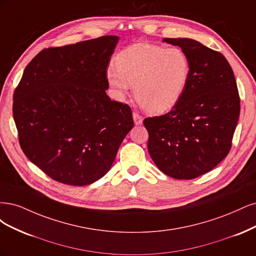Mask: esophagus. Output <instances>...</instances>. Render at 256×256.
<instances>
[{
    "mask_svg": "<svg viewBox=\"0 0 256 256\" xmlns=\"http://www.w3.org/2000/svg\"><path fill=\"white\" fill-rule=\"evenodd\" d=\"M133 119H134V122H135L136 126L142 124V121H144V118L140 116L139 114H137V112H133Z\"/></svg>",
    "mask_w": 256,
    "mask_h": 256,
    "instance_id": "34e87169",
    "label": "esophagus"
}]
</instances>
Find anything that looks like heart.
Listing matches in <instances>:
<instances>
[{
  "instance_id": "obj_1",
  "label": "heart",
  "mask_w": 256,
  "mask_h": 256,
  "mask_svg": "<svg viewBox=\"0 0 256 256\" xmlns=\"http://www.w3.org/2000/svg\"><path fill=\"white\" fill-rule=\"evenodd\" d=\"M190 62L178 48L139 44L120 52L116 67L107 68V80L120 100L130 86L139 105L148 112L171 110L184 96L190 78Z\"/></svg>"
}]
</instances>
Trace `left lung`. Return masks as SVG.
<instances>
[{"label": "left lung", "mask_w": 256, "mask_h": 256, "mask_svg": "<svg viewBox=\"0 0 256 256\" xmlns=\"http://www.w3.org/2000/svg\"><path fill=\"white\" fill-rule=\"evenodd\" d=\"M190 62V78L172 110L146 118L148 151L158 168L173 178L192 180L226 158L240 112L236 80L221 53L189 38H164Z\"/></svg>", "instance_id": "1"}]
</instances>
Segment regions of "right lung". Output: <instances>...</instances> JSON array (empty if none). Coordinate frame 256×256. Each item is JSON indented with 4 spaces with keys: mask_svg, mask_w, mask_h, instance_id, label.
<instances>
[{
    "mask_svg": "<svg viewBox=\"0 0 256 256\" xmlns=\"http://www.w3.org/2000/svg\"><path fill=\"white\" fill-rule=\"evenodd\" d=\"M118 40L103 36L44 48L14 90L21 149L57 182L85 186L103 178L134 126L130 107L106 94V69Z\"/></svg>",
    "mask_w": 256,
    "mask_h": 256,
    "instance_id": "1",
    "label": "right lung"
}]
</instances>
